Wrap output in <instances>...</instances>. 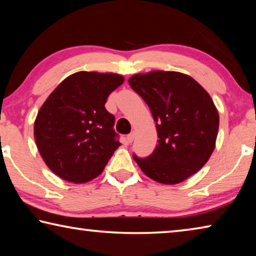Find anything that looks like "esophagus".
Here are the masks:
<instances>
[{"label":"esophagus","instance_id":"34e87169","mask_svg":"<svg viewBox=\"0 0 256 256\" xmlns=\"http://www.w3.org/2000/svg\"><path fill=\"white\" fill-rule=\"evenodd\" d=\"M134 136H136V133L134 132H132V133H130L128 136H126V140H128V144H132L133 142V140H134Z\"/></svg>","mask_w":256,"mask_h":256}]
</instances>
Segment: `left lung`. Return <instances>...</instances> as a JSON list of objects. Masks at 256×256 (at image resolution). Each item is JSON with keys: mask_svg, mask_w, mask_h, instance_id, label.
Returning a JSON list of instances; mask_svg holds the SVG:
<instances>
[{"mask_svg": "<svg viewBox=\"0 0 256 256\" xmlns=\"http://www.w3.org/2000/svg\"><path fill=\"white\" fill-rule=\"evenodd\" d=\"M128 84L149 106L158 144L148 158L133 159L158 183L174 185L204 166L216 148L219 112L192 76L175 71L138 73Z\"/></svg>", "mask_w": 256, "mask_h": 256, "instance_id": "obj_1", "label": "left lung"}]
</instances>
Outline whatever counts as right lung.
I'll return each instance as SVG.
<instances>
[{"label": "right lung", "mask_w": 256, "mask_h": 256, "mask_svg": "<svg viewBox=\"0 0 256 256\" xmlns=\"http://www.w3.org/2000/svg\"><path fill=\"white\" fill-rule=\"evenodd\" d=\"M124 82L118 73L80 71L56 86L34 120V136L47 167L60 178L82 184L102 172L120 146L107 98Z\"/></svg>", "instance_id": "obj_1"}]
</instances>
